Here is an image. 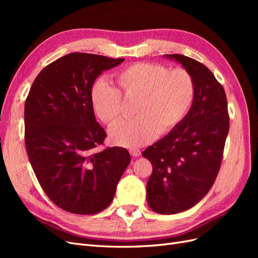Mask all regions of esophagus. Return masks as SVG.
Instances as JSON below:
<instances>
[{
	"label": "esophagus",
	"instance_id": "obj_1",
	"mask_svg": "<svg viewBox=\"0 0 258 258\" xmlns=\"http://www.w3.org/2000/svg\"><path fill=\"white\" fill-rule=\"evenodd\" d=\"M129 152L131 156H134V157H139V156H141V151H140L139 148H131Z\"/></svg>",
	"mask_w": 258,
	"mask_h": 258
}]
</instances>
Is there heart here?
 <instances>
[{"label": "heart", "instance_id": "heart-1", "mask_svg": "<svg viewBox=\"0 0 258 258\" xmlns=\"http://www.w3.org/2000/svg\"><path fill=\"white\" fill-rule=\"evenodd\" d=\"M123 95L137 99L131 119H122L111 127L113 143L123 147H138L152 142L158 135L174 130L188 114L196 85L185 69L170 70L151 62H137L116 74ZM90 101L93 111L105 123L118 118L122 110L121 93L106 81L92 86Z\"/></svg>", "mask_w": 258, "mask_h": 258}]
</instances>
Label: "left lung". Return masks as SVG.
I'll return each mask as SVG.
<instances>
[{
    "label": "left lung",
    "instance_id": "obj_1",
    "mask_svg": "<svg viewBox=\"0 0 258 258\" xmlns=\"http://www.w3.org/2000/svg\"><path fill=\"white\" fill-rule=\"evenodd\" d=\"M194 77L196 93L183 121L142 153L153 172L146 185L150 208L176 214L196 206L214 184L229 131L227 99L213 73L183 54H165Z\"/></svg>",
    "mask_w": 258,
    "mask_h": 258
}]
</instances>
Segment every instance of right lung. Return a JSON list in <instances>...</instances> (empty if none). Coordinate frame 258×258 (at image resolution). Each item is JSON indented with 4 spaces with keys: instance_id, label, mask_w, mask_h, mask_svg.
I'll list each match as a JSON object with an SVG mask.
<instances>
[{
    "instance_id": "1",
    "label": "right lung",
    "mask_w": 258,
    "mask_h": 258,
    "mask_svg": "<svg viewBox=\"0 0 258 258\" xmlns=\"http://www.w3.org/2000/svg\"><path fill=\"white\" fill-rule=\"evenodd\" d=\"M124 59L72 52L36 76L25 103L28 157L38 183L59 208L74 214H96L110 206L130 154L102 145L106 134L90 101L102 72Z\"/></svg>"
}]
</instances>
